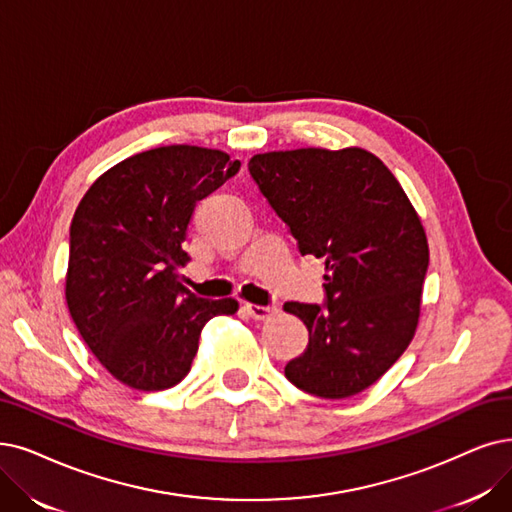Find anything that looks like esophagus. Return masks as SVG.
I'll use <instances>...</instances> for the list:
<instances>
[{
    "mask_svg": "<svg viewBox=\"0 0 512 512\" xmlns=\"http://www.w3.org/2000/svg\"><path fill=\"white\" fill-rule=\"evenodd\" d=\"M243 311L248 313L252 319H256V321H264V319H269V317H273L277 313V306H260V304L245 302L243 304Z\"/></svg>",
    "mask_w": 512,
    "mask_h": 512,
    "instance_id": "34e87169",
    "label": "esophagus"
}]
</instances>
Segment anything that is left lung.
<instances>
[{
  "instance_id": "1",
  "label": "left lung",
  "mask_w": 512,
  "mask_h": 512,
  "mask_svg": "<svg viewBox=\"0 0 512 512\" xmlns=\"http://www.w3.org/2000/svg\"><path fill=\"white\" fill-rule=\"evenodd\" d=\"M248 168L300 254L325 258L323 309L283 306L309 330V346L285 365V378L315 397H353L416 334L428 269L422 220L393 172L359 147L258 153Z\"/></svg>"
}]
</instances>
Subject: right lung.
Here are the masks:
<instances>
[{"mask_svg": "<svg viewBox=\"0 0 512 512\" xmlns=\"http://www.w3.org/2000/svg\"><path fill=\"white\" fill-rule=\"evenodd\" d=\"M241 163L206 147L136 153L100 174L71 222L65 296L77 330L102 367L136 391H166L191 372L212 317L235 298H197L178 281L197 201Z\"/></svg>", "mask_w": 512, "mask_h": 512, "instance_id": "1", "label": "right lung"}]
</instances>
